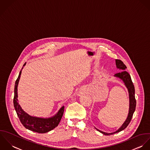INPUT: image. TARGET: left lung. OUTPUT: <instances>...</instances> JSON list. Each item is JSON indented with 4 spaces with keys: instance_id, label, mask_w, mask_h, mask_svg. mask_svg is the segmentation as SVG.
Wrapping results in <instances>:
<instances>
[{
    "instance_id": "left-lung-1",
    "label": "left lung",
    "mask_w": 150,
    "mask_h": 150,
    "mask_svg": "<svg viewBox=\"0 0 150 150\" xmlns=\"http://www.w3.org/2000/svg\"><path fill=\"white\" fill-rule=\"evenodd\" d=\"M115 61H116L117 67L120 69H122L123 71H121L120 72L116 73L114 76H117L118 78H120V79H121L123 81L125 85H126V88L128 89L129 93V101H130L129 112L128 117H127L126 120H125V122L123 123V124L122 125V126L120 127V129L115 132L111 133H107L100 131V130L96 128L98 131H99L100 132L102 133L103 134H104L105 135L113 134H115L116 133L120 132V131L123 130V129H125L128 126L129 123L130 122L131 120L133 117V113H134V112L135 111V109H136V98H135L134 86V85L132 82L130 75H129V74L127 71H126L125 70L127 67L121 60L117 59L115 60Z\"/></svg>"
}]
</instances>
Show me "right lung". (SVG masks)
Returning <instances> with one entry per match:
<instances>
[{"label": "right lung", "mask_w": 150, "mask_h": 150, "mask_svg": "<svg viewBox=\"0 0 150 150\" xmlns=\"http://www.w3.org/2000/svg\"><path fill=\"white\" fill-rule=\"evenodd\" d=\"M26 62L24 64L23 66H24ZM21 74V70L20 72L19 75L15 83L14 96L13 98L14 107L17 112V116L20 120V122L25 128L39 133H45L53 130L56 127H57L60 123L64 113V107H62L57 114L54 117L45 119L31 117L25 112H24L21 108L20 105L18 104L17 99V86L19 79L20 78Z\"/></svg>", "instance_id": "1"}]
</instances>
